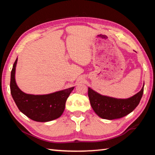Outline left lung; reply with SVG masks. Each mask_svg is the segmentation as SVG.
<instances>
[{"mask_svg": "<svg viewBox=\"0 0 155 155\" xmlns=\"http://www.w3.org/2000/svg\"><path fill=\"white\" fill-rule=\"evenodd\" d=\"M143 92L141 90L131 98L117 99L102 96L95 91L88 88V96L91 106L99 117L107 120L121 118L132 112L140 102Z\"/></svg>", "mask_w": 155, "mask_h": 155, "instance_id": "1", "label": "left lung"}]
</instances>
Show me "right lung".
Here are the masks:
<instances>
[{
    "instance_id": "add662e5",
    "label": "right lung",
    "mask_w": 155,
    "mask_h": 155,
    "mask_svg": "<svg viewBox=\"0 0 155 155\" xmlns=\"http://www.w3.org/2000/svg\"><path fill=\"white\" fill-rule=\"evenodd\" d=\"M18 58L11 72L10 90L18 108L30 119L45 122L58 118L65 109V102L74 87L46 95L27 94L21 91L15 81V71Z\"/></svg>"
}]
</instances>
